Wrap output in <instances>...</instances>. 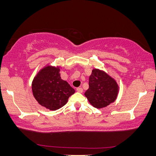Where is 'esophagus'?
<instances>
[{
	"instance_id": "34e87169",
	"label": "esophagus",
	"mask_w": 156,
	"mask_h": 156,
	"mask_svg": "<svg viewBox=\"0 0 156 156\" xmlns=\"http://www.w3.org/2000/svg\"><path fill=\"white\" fill-rule=\"evenodd\" d=\"M76 91H78V92L80 93H82L83 92V89L82 87H78V88H76Z\"/></svg>"
}]
</instances>
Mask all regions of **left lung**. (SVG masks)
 <instances>
[{
    "instance_id": "obj_1",
    "label": "left lung",
    "mask_w": 156,
    "mask_h": 156,
    "mask_svg": "<svg viewBox=\"0 0 156 156\" xmlns=\"http://www.w3.org/2000/svg\"><path fill=\"white\" fill-rule=\"evenodd\" d=\"M118 92L119 86L114 79L101 70H92L84 95L94 107L101 108L109 105L116 100Z\"/></svg>"
}]
</instances>
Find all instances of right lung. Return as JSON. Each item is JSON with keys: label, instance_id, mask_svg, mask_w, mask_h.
Here are the masks:
<instances>
[{"label": "right lung", "instance_id": "right-lung-1", "mask_svg": "<svg viewBox=\"0 0 156 156\" xmlns=\"http://www.w3.org/2000/svg\"><path fill=\"white\" fill-rule=\"evenodd\" d=\"M32 90L38 103L55 111L65 106L75 90L62 80L59 68L47 66L38 72L33 81Z\"/></svg>", "mask_w": 156, "mask_h": 156}]
</instances>
